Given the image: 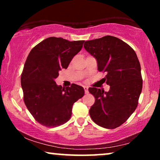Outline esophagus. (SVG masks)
<instances>
[{
	"label": "esophagus",
	"instance_id": "34e87169",
	"mask_svg": "<svg viewBox=\"0 0 160 160\" xmlns=\"http://www.w3.org/2000/svg\"><path fill=\"white\" fill-rule=\"evenodd\" d=\"M84 90H85V94H88L89 91H88V88L87 86H84Z\"/></svg>",
	"mask_w": 160,
	"mask_h": 160
}]
</instances>
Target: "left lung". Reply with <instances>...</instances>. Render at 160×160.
Listing matches in <instances>:
<instances>
[{"label": "left lung", "instance_id": "1", "mask_svg": "<svg viewBox=\"0 0 160 160\" xmlns=\"http://www.w3.org/2000/svg\"><path fill=\"white\" fill-rule=\"evenodd\" d=\"M84 48L97 59L98 70L110 86L109 92L88 90L95 98L90 115L103 128L113 129L126 122L138 104L142 88L141 68L135 51L117 37L105 36L87 41Z\"/></svg>", "mask_w": 160, "mask_h": 160}]
</instances>
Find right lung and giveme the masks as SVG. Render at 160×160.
Returning a JSON list of instances; mask_svg holds the SVG:
<instances>
[{
	"label": "right lung",
	"instance_id": "obj_1",
	"mask_svg": "<svg viewBox=\"0 0 160 160\" xmlns=\"http://www.w3.org/2000/svg\"><path fill=\"white\" fill-rule=\"evenodd\" d=\"M84 42L48 37L35 46L27 58L21 75L24 102L42 126L53 128L66 123L71 117L72 105L85 94L81 86L72 84L62 88L54 81Z\"/></svg>",
	"mask_w": 160,
	"mask_h": 160
}]
</instances>
